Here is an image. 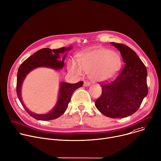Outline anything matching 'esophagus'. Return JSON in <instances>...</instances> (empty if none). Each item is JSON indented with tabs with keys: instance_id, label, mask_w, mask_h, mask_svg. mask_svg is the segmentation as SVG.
<instances>
[{
	"instance_id": "obj_1",
	"label": "esophagus",
	"mask_w": 161,
	"mask_h": 161,
	"mask_svg": "<svg viewBox=\"0 0 161 161\" xmlns=\"http://www.w3.org/2000/svg\"><path fill=\"white\" fill-rule=\"evenodd\" d=\"M83 86H90V83L89 81H85L84 83H83Z\"/></svg>"
}]
</instances>
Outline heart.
<instances>
[{
  "instance_id": "1",
  "label": "heart",
  "mask_w": 161,
  "mask_h": 161,
  "mask_svg": "<svg viewBox=\"0 0 161 161\" xmlns=\"http://www.w3.org/2000/svg\"><path fill=\"white\" fill-rule=\"evenodd\" d=\"M77 61L78 64L72 60L69 62V70L79 75L83 70L97 81L112 79L119 72L122 65L121 58L118 53L103 47L80 54Z\"/></svg>"
}]
</instances>
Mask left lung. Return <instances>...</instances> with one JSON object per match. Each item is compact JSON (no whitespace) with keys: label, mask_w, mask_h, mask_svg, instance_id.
<instances>
[{"label":"left lung","mask_w":161,"mask_h":161,"mask_svg":"<svg viewBox=\"0 0 161 161\" xmlns=\"http://www.w3.org/2000/svg\"><path fill=\"white\" fill-rule=\"evenodd\" d=\"M110 43L120 51L125 64L114 80L100 83L102 93L95 106L108 118H122L134 114L147 96V70L129 47L123 43Z\"/></svg>","instance_id":"obj_1"}]
</instances>
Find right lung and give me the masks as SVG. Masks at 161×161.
Listing matches in <instances>:
<instances>
[{
	"label": "right lung",
	"instance_id": "right-lung-1",
	"mask_svg": "<svg viewBox=\"0 0 161 161\" xmlns=\"http://www.w3.org/2000/svg\"><path fill=\"white\" fill-rule=\"evenodd\" d=\"M72 47H62L58 49H50L43 48L36 51L33 55L29 57L19 67L17 73V94L20 103L25 111L33 118L37 120L49 121L56 119L61 116L67 110L70 101L71 96L75 90L81 87L83 82L79 81L76 83H69L62 82L57 103L54 107L49 113L46 114H38L29 110L24 105L21 97L22 84L26 76L33 69L37 67H48L55 70L61 69L64 66V60L66 54L64 56L62 60H60V54L65 51L70 50Z\"/></svg>",
	"mask_w": 161,
	"mask_h": 161
}]
</instances>
